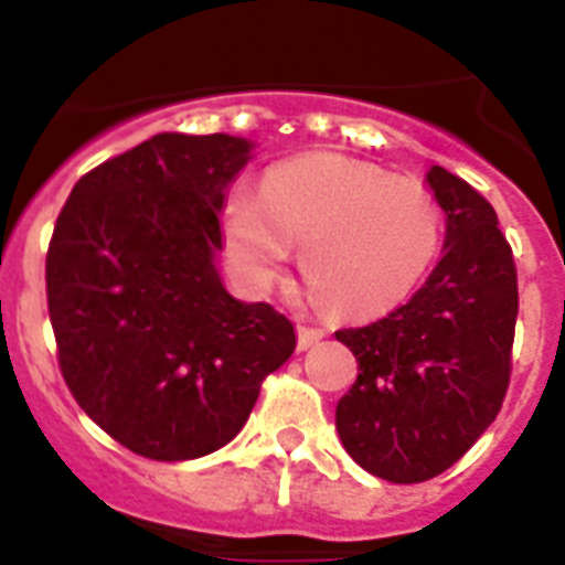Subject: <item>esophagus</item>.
Instances as JSON below:
<instances>
[{"mask_svg": "<svg viewBox=\"0 0 565 565\" xmlns=\"http://www.w3.org/2000/svg\"><path fill=\"white\" fill-rule=\"evenodd\" d=\"M322 337H326V331H322V328L297 326V348H299V351H308V348H311V344H317Z\"/></svg>", "mask_w": 565, "mask_h": 565, "instance_id": "1", "label": "esophagus"}]
</instances>
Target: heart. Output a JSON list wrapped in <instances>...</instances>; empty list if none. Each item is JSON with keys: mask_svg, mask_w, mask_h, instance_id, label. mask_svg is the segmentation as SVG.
<instances>
[{"mask_svg": "<svg viewBox=\"0 0 565 565\" xmlns=\"http://www.w3.org/2000/svg\"><path fill=\"white\" fill-rule=\"evenodd\" d=\"M237 266L257 286L291 246L331 311L367 317L411 297L441 252L444 209L430 186L344 154H308L271 169L259 194L226 206Z\"/></svg>", "mask_w": 565, "mask_h": 565, "instance_id": "b5f03b06", "label": "heart"}]
</instances>
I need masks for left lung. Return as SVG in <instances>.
Wrapping results in <instances>:
<instances>
[{
	"label": "left lung",
	"instance_id": "1",
	"mask_svg": "<svg viewBox=\"0 0 565 565\" xmlns=\"http://www.w3.org/2000/svg\"><path fill=\"white\" fill-rule=\"evenodd\" d=\"M447 214L444 257L404 306L337 339L356 382L337 404L344 450L371 476L422 483L450 469L501 413L512 376L518 268L483 194L427 172Z\"/></svg>",
	"mask_w": 565,
	"mask_h": 565
}]
</instances>
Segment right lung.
I'll return each instance as SVG.
<instances>
[{
  "mask_svg": "<svg viewBox=\"0 0 565 565\" xmlns=\"http://www.w3.org/2000/svg\"><path fill=\"white\" fill-rule=\"evenodd\" d=\"M252 143L161 132L78 178L50 237L58 371L84 413L135 456L189 461L232 441L291 319L223 288L226 186Z\"/></svg>",
  "mask_w": 565,
  "mask_h": 565,
  "instance_id": "1",
  "label": "right lung"
}]
</instances>
